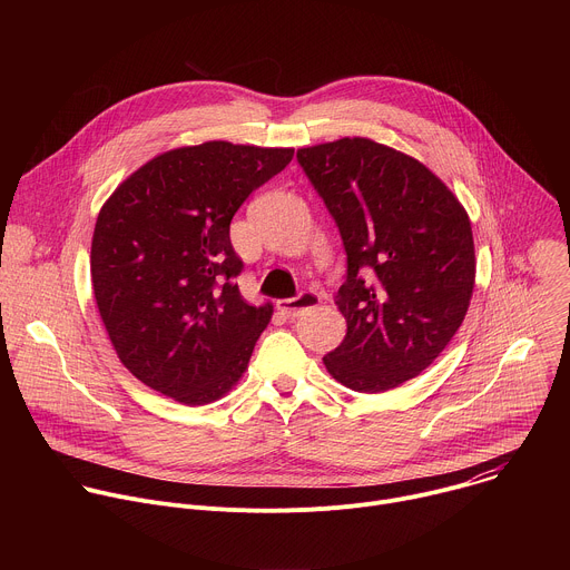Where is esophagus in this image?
Instances as JSON below:
<instances>
[{
    "instance_id": "1",
    "label": "esophagus",
    "mask_w": 570,
    "mask_h": 570,
    "mask_svg": "<svg viewBox=\"0 0 570 570\" xmlns=\"http://www.w3.org/2000/svg\"><path fill=\"white\" fill-rule=\"evenodd\" d=\"M320 302V295L313 293V291H304L295 297H288V299H279L277 302V308L288 317V320H295L299 315H304L308 308H315Z\"/></svg>"
}]
</instances>
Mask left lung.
<instances>
[{"instance_id":"1","label":"left lung","mask_w":570,"mask_h":570,"mask_svg":"<svg viewBox=\"0 0 570 570\" xmlns=\"http://www.w3.org/2000/svg\"><path fill=\"white\" fill-rule=\"evenodd\" d=\"M347 253L336 306L345 341L327 372L356 392H385L426 370L466 315L475 284L466 209L420 159L367 137L297 150Z\"/></svg>"}]
</instances>
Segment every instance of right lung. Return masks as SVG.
<instances>
[{
  "mask_svg": "<svg viewBox=\"0 0 570 570\" xmlns=\"http://www.w3.org/2000/svg\"><path fill=\"white\" fill-rule=\"evenodd\" d=\"M293 153L229 141L174 148L104 203L90 255L95 299L119 361L144 385L205 405L248 370L273 304L243 299L229 223Z\"/></svg>",
  "mask_w": 570,
  "mask_h": 570,
  "instance_id": "add662e5",
  "label": "right lung"
}]
</instances>
